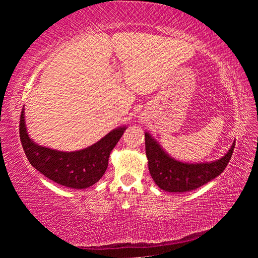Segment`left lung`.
<instances>
[{
	"label": "left lung",
	"mask_w": 258,
	"mask_h": 258,
	"mask_svg": "<svg viewBox=\"0 0 258 258\" xmlns=\"http://www.w3.org/2000/svg\"><path fill=\"white\" fill-rule=\"evenodd\" d=\"M146 155L152 180L168 192H186L206 184L224 171L232 157L235 141L225 156L211 163H182L169 157L158 142L146 132Z\"/></svg>",
	"instance_id": "1"
}]
</instances>
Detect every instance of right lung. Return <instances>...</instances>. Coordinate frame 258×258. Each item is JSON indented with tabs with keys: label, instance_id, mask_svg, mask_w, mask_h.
<instances>
[{
	"label": "right lung",
	"instance_id": "1",
	"mask_svg": "<svg viewBox=\"0 0 258 258\" xmlns=\"http://www.w3.org/2000/svg\"><path fill=\"white\" fill-rule=\"evenodd\" d=\"M24 110L20 115L19 134L30 165L51 181L73 189H86L103 176L110 152L126 130L125 126L112 130L100 141L85 149L72 152L58 151L38 146L29 138Z\"/></svg>",
	"mask_w": 258,
	"mask_h": 258
}]
</instances>
